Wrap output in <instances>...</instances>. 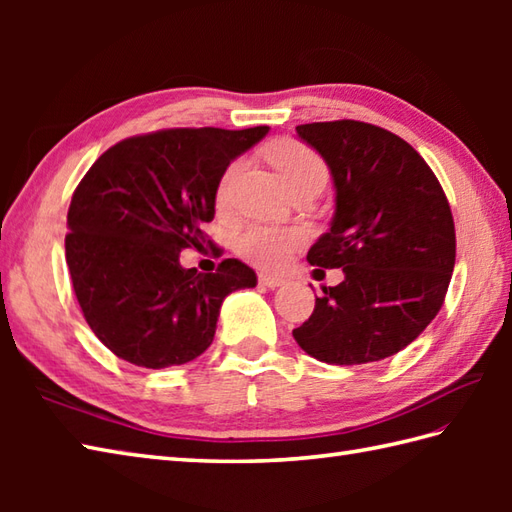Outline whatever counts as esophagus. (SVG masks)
<instances>
[{"mask_svg":"<svg viewBox=\"0 0 512 512\" xmlns=\"http://www.w3.org/2000/svg\"><path fill=\"white\" fill-rule=\"evenodd\" d=\"M259 284L266 288H279L286 284L284 275H275V273H259Z\"/></svg>","mask_w":512,"mask_h":512,"instance_id":"34e87169","label":"esophagus"}]
</instances>
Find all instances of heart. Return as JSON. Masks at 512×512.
Listing matches in <instances>:
<instances>
[{"instance_id":"b5f03b06","label":"heart","mask_w":512,"mask_h":512,"mask_svg":"<svg viewBox=\"0 0 512 512\" xmlns=\"http://www.w3.org/2000/svg\"><path fill=\"white\" fill-rule=\"evenodd\" d=\"M270 158L277 165L281 178H284L288 191L303 187V184H321L328 182V167L325 162L314 154L310 147L297 140H286L270 151ZM242 171V162L235 160L222 173L220 184H217V206L226 209L233 198L235 180ZM306 242V233L301 228H281L270 224H253L244 228L237 237V253L246 257L248 262L264 268L284 266L290 255Z\"/></svg>"}]
</instances>
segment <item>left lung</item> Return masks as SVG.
<instances>
[{"label": "left lung", "mask_w": 512, "mask_h": 512, "mask_svg": "<svg viewBox=\"0 0 512 512\" xmlns=\"http://www.w3.org/2000/svg\"><path fill=\"white\" fill-rule=\"evenodd\" d=\"M330 167L336 211L308 262L343 268L292 330L303 352L363 365L416 341L436 319L455 266V226L436 173L400 136L361 121L299 125Z\"/></svg>", "instance_id": "obj_1"}]
</instances>
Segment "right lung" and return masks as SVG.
Segmentation results:
<instances>
[{"mask_svg":"<svg viewBox=\"0 0 512 512\" xmlns=\"http://www.w3.org/2000/svg\"><path fill=\"white\" fill-rule=\"evenodd\" d=\"M266 134L259 125L132 136L79 182L65 262L85 321L118 358L149 369L193 361L213 343L222 301L257 286L239 259L202 275L182 268L180 253L211 244L202 224L215 215L222 173Z\"/></svg>","mask_w":512,"mask_h":512,"instance_id":"obj_1","label":"right lung"}]
</instances>
